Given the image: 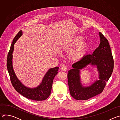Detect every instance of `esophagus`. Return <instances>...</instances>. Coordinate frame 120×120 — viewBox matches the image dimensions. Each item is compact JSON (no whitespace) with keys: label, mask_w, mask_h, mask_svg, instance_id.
Returning <instances> with one entry per match:
<instances>
[{"label":"esophagus","mask_w":120,"mask_h":120,"mask_svg":"<svg viewBox=\"0 0 120 120\" xmlns=\"http://www.w3.org/2000/svg\"><path fill=\"white\" fill-rule=\"evenodd\" d=\"M61 70H62L63 71H66L67 70V67L65 65L63 66L61 68Z\"/></svg>","instance_id":"1"}]
</instances>
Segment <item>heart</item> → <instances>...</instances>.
<instances>
[{
	"mask_svg": "<svg viewBox=\"0 0 120 120\" xmlns=\"http://www.w3.org/2000/svg\"><path fill=\"white\" fill-rule=\"evenodd\" d=\"M82 39L81 36H76L68 41L63 47V50L68 51L75 46L71 52V57L74 61L81 60L89 48V44L82 41Z\"/></svg>",
	"mask_w": 120,
	"mask_h": 120,
	"instance_id": "1",
	"label": "heart"
}]
</instances>
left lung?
I'll list each match as a JSON object with an SVG mask.
<instances>
[{
    "mask_svg": "<svg viewBox=\"0 0 120 120\" xmlns=\"http://www.w3.org/2000/svg\"><path fill=\"white\" fill-rule=\"evenodd\" d=\"M100 43L92 55L84 56L72 65L73 69L68 71V83L71 96L77 100H88L101 94L111 77L114 62L110 46L107 39L99 32ZM91 64L96 66L99 73L98 80L89 87H83L80 82V70Z\"/></svg>",
    "mask_w": 120,
    "mask_h": 120,
    "instance_id": "left-lung-1",
    "label": "left lung"
}]
</instances>
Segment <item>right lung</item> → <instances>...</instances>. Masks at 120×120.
Listing matches in <instances>:
<instances>
[{"label":"right lung","instance_id":"right-lung-1","mask_svg":"<svg viewBox=\"0 0 120 120\" xmlns=\"http://www.w3.org/2000/svg\"><path fill=\"white\" fill-rule=\"evenodd\" d=\"M23 32L20 30L14 38L11 45L7 58V66L12 85L15 90L27 99L35 101H43L50 95L54 78L57 74L58 67L50 68L45 75L41 83L36 88H30L25 86L17 78L12 65L13 52L14 44L22 35Z\"/></svg>","mask_w":120,"mask_h":120}]
</instances>
